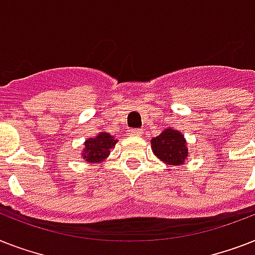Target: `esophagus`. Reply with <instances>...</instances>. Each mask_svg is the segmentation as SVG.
Segmentation results:
<instances>
[{
  "label": "esophagus",
  "mask_w": 255,
  "mask_h": 255,
  "mask_svg": "<svg viewBox=\"0 0 255 255\" xmlns=\"http://www.w3.org/2000/svg\"><path fill=\"white\" fill-rule=\"evenodd\" d=\"M129 135L141 136V129H140V128H135V129H131V131H129Z\"/></svg>",
  "instance_id": "34e87169"
}]
</instances>
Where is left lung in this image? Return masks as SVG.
<instances>
[{
    "mask_svg": "<svg viewBox=\"0 0 255 255\" xmlns=\"http://www.w3.org/2000/svg\"><path fill=\"white\" fill-rule=\"evenodd\" d=\"M151 144L153 153L170 165H180L188 156V148L184 136L170 128H167L157 137H153Z\"/></svg>",
    "mask_w": 255,
    "mask_h": 255,
    "instance_id": "obj_1",
    "label": "left lung"
}]
</instances>
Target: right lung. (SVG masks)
<instances>
[{
  "label": "right lung",
  "mask_w": 255,
  "mask_h": 255,
  "mask_svg": "<svg viewBox=\"0 0 255 255\" xmlns=\"http://www.w3.org/2000/svg\"><path fill=\"white\" fill-rule=\"evenodd\" d=\"M115 143L116 140H114L110 133L102 132L96 137L86 140L83 159H86V161L88 163H99L107 157L110 149L115 145Z\"/></svg>",
  "instance_id": "1"
}]
</instances>
